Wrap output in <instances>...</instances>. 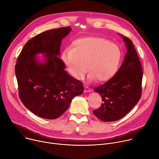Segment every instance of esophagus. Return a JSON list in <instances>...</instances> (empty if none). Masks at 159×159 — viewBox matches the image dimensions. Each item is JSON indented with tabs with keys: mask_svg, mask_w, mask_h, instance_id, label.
<instances>
[{
	"mask_svg": "<svg viewBox=\"0 0 159 159\" xmlns=\"http://www.w3.org/2000/svg\"><path fill=\"white\" fill-rule=\"evenodd\" d=\"M91 91L90 89V88L88 86H84V93H90Z\"/></svg>",
	"mask_w": 159,
	"mask_h": 159,
	"instance_id": "1",
	"label": "esophagus"
}]
</instances>
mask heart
<instances>
[{"label":"heart","mask_w":159,"mask_h":159,"mask_svg":"<svg viewBox=\"0 0 159 159\" xmlns=\"http://www.w3.org/2000/svg\"><path fill=\"white\" fill-rule=\"evenodd\" d=\"M120 47L99 37H85L75 40L71 49H65L61 58L70 75L83 79L86 67L89 80L106 82L117 72L122 60Z\"/></svg>","instance_id":"obj_1"}]
</instances>
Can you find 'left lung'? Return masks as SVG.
Here are the masks:
<instances>
[{"mask_svg": "<svg viewBox=\"0 0 159 159\" xmlns=\"http://www.w3.org/2000/svg\"><path fill=\"white\" fill-rule=\"evenodd\" d=\"M123 39L127 53L120 68L111 79L94 89L102 97L103 103L94 115L104 122L116 121L131 111L141 94L143 70L133 42L119 34Z\"/></svg>", "mask_w": 159, "mask_h": 159, "instance_id": "8db88e82", "label": "left lung"}]
</instances>
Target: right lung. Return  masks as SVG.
<instances>
[{
  "label": "right lung",
  "instance_id": "1",
  "mask_svg": "<svg viewBox=\"0 0 159 159\" xmlns=\"http://www.w3.org/2000/svg\"><path fill=\"white\" fill-rule=\"evenodd\" d=\"M70 26L49 30L29 40L19 55L15 74L20 99L30 111L55 119L68 108L71 100L83 93L82 82L71 76L60 58L62 40ZM43 54V58L38 57Z\"/></svg>",
  "mask_w": 159,
  "mask_h": 159
}]
</instances>
